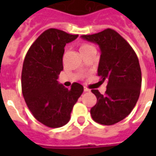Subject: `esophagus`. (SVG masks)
<instances>
[{
	"instance_id": "1",
	"label": "esophagus",
	"mask_w": 156,
	"mask_h": 156,
	"mask_svg": "<svg viewBox=\"0 0 156 156\" xmlns=\"http://www.w3.org/2000/svg\"><path fill=\"white\" fill-rule=\"evenodd\" d=\"M89 91H90V90H89L87 87H84V92H89Z\"/></svg>"
}]
</instances>
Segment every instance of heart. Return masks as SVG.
<instances>
[{"label":"heart","mask_w":156,"mask_h":156,"mask_svg":"<svg viewBox=\"0 0 156 156\" xmlns=\"http://www.w3.org/2000/svg\"><path fill=\"white\" fill-rule=\"evenodd\" d=\"M92 48V46L88 45V44H86V43L81 44V47H80V51L81 52L84 51V50H86V49H87V48Z\"/></svg>","instance_id":"b5f03b06"}]
</instances>
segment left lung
Here are the masks:
<instances>
[{
  "mask_svg": "<svg viewBox=\"0 0 156 156\" xmlns=\"http://www.w3.org/2000/svg\"><path fill=\"white\" fill-rule=\"evenodd\" d=\"M81 38L99 45L98 75L108 81L105 94L92 89L97 102L90 110L91 116L102 125H113L129 115L140 96L141 71L132 47L116 31L107 28Z\"/></svg>",
  "mask_w": 156,
  "mask_h": 156,
  "instance_id": "1",
  "label": "left lung"
}]
</instances>
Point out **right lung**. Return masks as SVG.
Here are the masks:
<instances>
[{"instance_id": "add662e5", "label": "right lung", "mask_w": 156, "mask_h": 156, "mask_svg": "<svg viewBox=\"0 0 156 156\" xmlns=\"http://www.w3.org/2000/svg\"><path fill=\"white\" fill-rule=\"evenodd\" d=\"M78 34L49 28L40 35L27 51L21 72V88L34 117L49 128L69 122L74 105L83 92L75 82L66 88L57 79L63 69L64 47Z\"/></svg>"}]
</instances>
